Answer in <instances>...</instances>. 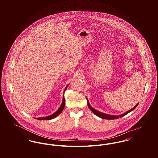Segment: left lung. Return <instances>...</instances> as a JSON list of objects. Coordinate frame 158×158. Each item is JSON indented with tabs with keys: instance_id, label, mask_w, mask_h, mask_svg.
I'll return each instance as SVG.
<instances>
[{
	"instance_id": "obj_1",
	"label": "left lung",
	"mask_w": 158,
	"mask_h": 158,
	"mask_svg": "<svg viewBox=\"0 0 158 158\" xmlns=\"http://www.w3.org/2000/svg\"><path fill=\"white\" fill-rule=\"evenodd\" d=\"M87 102H88V107L89 108L90 111H91L92 113H94L95 115H97V116H98L99 117H100V118H104V119H108V120H113V119L118 118V117H120H120H123L124 115H127V114H128L130 112H131V111H132L133 110H134L135 109V108L137 107V106L138 105V104H139V103H137V104L135 105V106L134 108H133L131 110H129L128 111H127V112H126V113H124V114H122V115H111L105 114H104V113H101V112H99V111H98L95 110V109H94V108L90 106V104H89V101H88V99H87Z\"/></svg>"
}]
</instances>
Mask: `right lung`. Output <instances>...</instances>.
Returning a JSON list of instances; mask_svg holds the SVG:
<instances>
[{
  "label": "right lung",
  "instance_id": "add662e5",
  "mask_svg": "<svg viewBox=\"0 0 158 158\" xmlns=\"http://www.w3.org/2000/svg\"><path fill=\"white\" fill-rule=\"evenodd\" d=\"M68 86H69V85H68V86L66 87V88L64 89V92H65V91L66 90V89L68 88ZM64 106H65V98H64V97H63V102H62V103H61V106H60V108H59V109H58V110L55 113H54V114H52V115H49V116L44 117L36 118V119H38V120H44L53 119V118H54L55 117H56V116H58L60 113H61V112L63 111V110H64Z\"/></svg>",
  "mask_w": 158,
  "mask_h": 158
}]
</instances>
